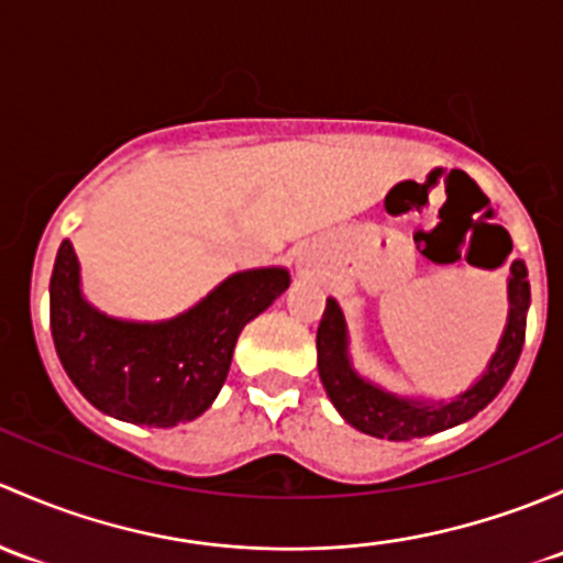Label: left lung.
Returning a JSON list of instances; mask_svg holds the SVG:
<instances>
[{"mask_svg": "<svg viewBox=\"0 0 563 563\" xmlns=\"http://www.w3.org/2000/svg\"><path fill=\"white\" fill-rule=\"evenodd\" d=\"M526 276H529V271H526L523 260H515L509 265L507 282V328H504L501 341H498V350L490 357L483 376L466 393L450 398V401L401 398L396 393L382 390L374 382L363 379L352 368L344 314H341L339 303L328 298L320 328H317V368H320L324 393L333 401V407L357 431L376 439H390V442L431 437V433L448 431V428L472 420L477 411H483L501 393L515 363H518L520 350H523L526 311H529L531 303V289Z\"/></svg>", "mask_w": 563, "mask_h": 563, "instance_id": "obj_1", "label": "left lung"}]
</instances>
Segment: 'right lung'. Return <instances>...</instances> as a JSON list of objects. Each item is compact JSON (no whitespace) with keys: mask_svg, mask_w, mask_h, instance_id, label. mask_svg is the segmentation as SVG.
<instances>
[{"mask_svg":"<svg viewBox=\"0 0 563 563\" xmlns=\"http://www.w3.org/2000/svg\"><path fill=\"white\" fill-rule=\"evenodd\" d=\"M287 287L284 268L241 271L173 320H115L84 298L75 249L62 241L51 276V335L91 407L135 426L173 428L211 407L243 324Z\"/></svg>","mask_w":563,"mask_h":563,"instance_id":"add662e5","label":"right lung"}]
</instances>
